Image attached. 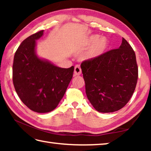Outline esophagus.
Returning <instances> with one entry per match:
<instances>
[{
  "label": "esophagus",
  "instance_id": "1",
  "mask_svg": "<svg viewBox=\"0 0 151 151\" xmlns=\"http://www.w3.org/2000/svg\"><path fill=\"white\" fill-rule=\"evenodd\" d=\"M82 73L81 71V66L80 65H76L75 67V71H74V75L75 76H78L80 75Z\"/></svg>",
  "mask_w": 151,
  "mask_h": 151
}]
</instances>
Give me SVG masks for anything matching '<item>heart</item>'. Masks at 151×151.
I'll return each mask as SVG.
<instances>
[{"label":"heart","instance_id":"obj_1","mask_svg":"<svg viewBox=\"0 0 151 151\" xmlns=\"http://www.w3.org/2000/svg\"><path fill=\"white\" fill-rule=\"evenodd\" d=\"M99 36L97 35H91L86 40L88 46L94 45L85 52L84 57L86 60H93L99 58L103 54L109 45L108 40L105 38L99 39Z\"/></svg>","mask_w":151,"mask_h":151}]
</instances>
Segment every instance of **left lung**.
Listing matches in <instances>:
<instances>
[{"mask_svg":"<svg viewBox=\"0 0 151 151\" xmlns=\"http://www.w3.org/2000/svg\"><path fill=\"white\" fill-rule=\"evenodd\" d=\"M81 67L86 96L97 111H119L131 99L137 83L138 66L134 51L124 38L119 48L83 61Z\"/></svg>","mask_w":151,"mask_h":151,"instance_id":"obj_1","label":"left lung"}]
</instances>
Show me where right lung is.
<instances>
[{
    "instance_id": "obj_1",
    "label": "right lung",
    "mask_w": 151,
    "mask_h": 151,
    "mask_svg": "<svg viewBox=\"0 0 151 151\" xmlns=\"http://www.w3.org/2000/svg\"><path fill=\"white\" fill-rule=\"evenodd\" d=\"M40 30L22 42L14 57L12 81L18 96L32 111L45 113L58 106L73 78L74 66L60 68L36 54Z\"/></svg>"
}]
</instances>
